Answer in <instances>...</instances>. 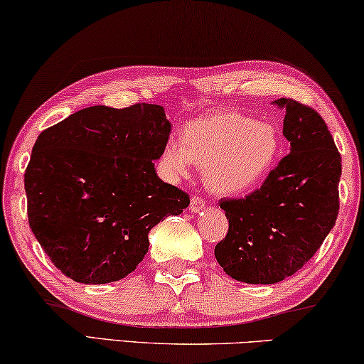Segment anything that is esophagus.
<instances>
[{
	"mask_svg": "<svg viewBox=\"0 0 364 364\" xmlns=\"http://www.w3.org/2000/svg\"><path fill=\"white\" fill-rule=\"evenodd\" d=\"M204 205H205V200L203 198H199V196H194L191 199V204H189V209H191V212H199L204 209Z\"/></svg>",
	"mask_w": 364,
	"mask_h": 364,
	"instance_id": "1",
	"label": "esophagus"
}]
</instances>
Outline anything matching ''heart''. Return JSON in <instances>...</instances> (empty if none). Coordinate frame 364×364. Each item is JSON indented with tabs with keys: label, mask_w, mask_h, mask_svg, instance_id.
I'll use <instances>...</instances> for the list:
<instances>
[{
	"label": "heart",
	"mask_w": 364,
	"mask_h": 364,
	"mask_svg": "<svg viewBox=\"0 0 364 364\" xmlns=\"http://www.w3.org/2000/svg\"><path fill=\"white\" fill-rule=\"evenodd\" d=\"M275 126L241 113L217 112L186 126L184 142L170 137L160 157L170 180L189 175L193 164L205 171L217 194H240L261 183L279 155Z\"/></svg>",
	"instance_id": "1"
}]
</instances>
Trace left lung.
I'll list each match as a JSON object with an SVG mask.
<instances>
[{
	"label": "left lung",
	"mask_w": 364,
	"mask_h": 364,
	"mask_svg": "<svg viewBox=\"0 0 364 364\" xmlns=\"http://www.w3.org/2000/svg\"><path fill=\"white\" fill-rule=\"evenodd\" d=\"M284 136L290 154L270 170L261 188L240 199H222L228 233L215 246L217 262L245 284H277L298 272L336 225L342 157L321 114L293 99Z\"/></svg>",
	"instance_id": "left-lung-1"
}]
</instances>
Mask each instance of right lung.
Here are the masks:
<instances>
[{
	"instance_id": "1",
	"label": "right lung",
	"mask_w": 364,
	"mask_h": 364,
	"mask_svg": "<svg viewBox=\"0 0 364 364\" xmlns=\"http://www.w3.org/2000/svg\"><path fill=\"white\" fill-rule=\"evenodd\" d=\"M170 131L164 107L136 103L79 109L40 132L24 175L28 225L69 279H124L149 251V232L189 205L154 168Z\"/></svg>"
}]
</instances>
